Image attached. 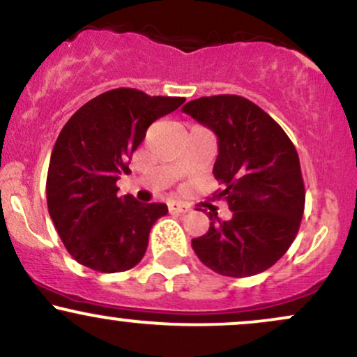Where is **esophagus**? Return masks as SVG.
<instances>
[{"label":"esophagus","instance_id":"34e87169","mask_svg":"<svg viewBox=\"0 0 357 357\" xmlns=\"http://www.w3.org/2000/svg\"><path fill=\"white\" fill-rule=\"evenodd\" d=\"M167 210H169V213H186L190 211V206L183 203H169L167 204Z\"/></svg>","mask_w":357,"mask_h":357}]
</instances>
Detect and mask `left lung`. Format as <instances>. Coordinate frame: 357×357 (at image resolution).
Here are the masks:
<instances>
[{
	"instance_id": "8db88e82",
	"label": "left lung",
	"mask_w": 357,
	"mask_h": 357,
	"mask_svg": "<svg viewBox=\"0 0 357 357\" xmlns=\"http://www.w3.org/2000/svg\"><path fill=\"white\" fill-rule=\"evenodd\" d=\"M183 112L218 137L213 174L223 184L231 218L210 213V230L192 238V250L213 272L252 277L284 257L304 215L305 188L296 146L285 130L252 100L213 96L188 102Z\"/></svg>"
}]
</instances>
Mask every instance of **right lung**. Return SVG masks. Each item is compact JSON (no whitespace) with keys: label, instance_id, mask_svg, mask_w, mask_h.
I'll list each match as a JSON object with an SVG mask.
<instances>
[{"label":"right lung","instance_id":"add662e5","mask_svg":"<svg viewBox=\"0 0 357 357\" xmlns=\"http://www.w3.org/2000/svg\"><path fill=\"white\" fill-rule=\"evenodd\" d=\"M184 97H151L114 89L82 105L53 146L47 204L68 253L102 273L126 272L144 257L149 231L167 213L162 203L117 196L119 176L155 119L184 104Z\"/></svg>","mask_w":357,"mask_h":357}]
</instances>
